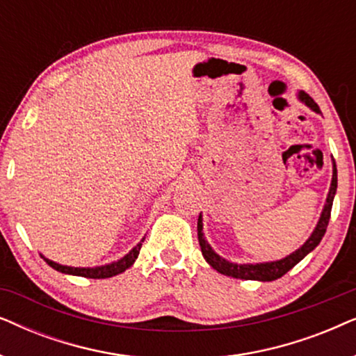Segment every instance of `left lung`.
<instances>
[{
    "label": "left lung",
    "mask_w": 356,
    "mask_h": 356,
    "mask_svg": "<svg viewBox=\"0 0 356 356\" xmlns=\"http://www.w3.org/2000/svg\"><path fill=\"white\" fill-rule=\"evenodd\" d=\"M301 100L305 102L309 108H313L314 111L319 113V106L316 102L311 99L308 94L301 92L300 94ZM335 191H337V168L334 165V175H332V184H330L329 189V196H327V202H325V207L323 211V216L319 218L318 227L313 232V235L309 236V240L305 243L303 246L300 248L298 251H295L293 254H290L289 257L282 261H275V262H266V264H245V266H238V264H232V262H227L225 259H222L220 256L216 254L212 251V248L207 245V241L204 240V233H202V220L201 216L197 218V238H199V245H201V251L204 259H206L209 264H211L213 269L217 272H220L223 275L233 277V279H241V280H262V282H270V280H277L280 277H284L286 272L298 264V262L303 259V257L314 250L316 246L319 245L321 240H323L325 230H327L329 225V218H330V211H332V202H334V196Z\"/></svg>",
    "instance_id": "1"
}]
</instances>
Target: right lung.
I'll list each match as a JSON object with an SVG mask.
<instances>
[{
    "mask_svg": "<svg viewBox=\"0 0 356 356\" xmlns=\"http://www.w3.org/2000/svg\"><path fill=\"white\" fill-rule=\"evenodd\" d=\"M144 241V240H143ZM143 241H139V245L133 248V251L129 254H126L123 259H120L118 262H113V264L108 266H102V267H92V269H84V267H67V266H61L56 264L50 259H43L47 261V264L53 267L55 270H60L63 274H71V275H79V277H87V279H108V277L118 275L121 272H124L128 267L133 266V262L138 259L140 246H143Z\"/></svg>",
    "mask_w": 356,
    "mask_h": 356,
    "instance_id": "right-lung-1",
    "label": "right lung"
}]
</instances>
